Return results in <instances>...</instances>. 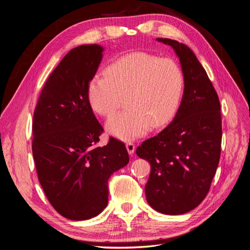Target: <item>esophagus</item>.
Masks as SVG:
<instances>
[{"label": "esophagus", "mask_w": 250, "mask_h": 250, "mask_svg": "<svg viewBox=\"0 0 250 250\" xmlns=\"http://www.w3.org/2000/svg\"><path fill=\"white\" fill-rule=\"evenodd\" d=\"M126 148H127L128 153H129L130 155L134 153L135 146H134V144H133V143H131V142H128V143H126Z\"/></svg>", "instance_id": "1"}]
</instances>
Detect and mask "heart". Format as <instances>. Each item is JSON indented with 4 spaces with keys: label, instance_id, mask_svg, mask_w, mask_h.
Returning <instances> with one entry per match:
<instances>
[{
    "label": "heart",
    "instance_id": "b5f03b06",
    "mask_svg": "<svg viewBox=\"0 0 250 250\" xmlns=\"http://www.w3.org/2000/svg\"><path fill=\"white\" fill-rule=\"evenodd\" d=\"M105 75H96L87 85L92 108L103 117L116 112L126 96L125 110L111 117L107 131L129 141L146 134L151 127L172 122L183 100L186 78L179 63L145 52H132L110 62Z\"/></svg>",
    "mask_w": 250,
    "mask_h": 250
}]
</instances>
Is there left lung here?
I'll return each instance as SVG.
<instances>
[{
  "label": "left lung",
  "mask_w": 250,
  "mask_h": 250,
  "mask_svg": "<svg viewBox=\"0 0 250 250\" xmlns=\"http://www.w3.org/2000/svg\"><path fill=\"white\" fill-rule=\"evenodd\" d=\"M169 44L179 57L186 85L180 107L172 122L156 137L137 148L150 163L145 186L147 202L166 215H181L198 207L208 195L221 153L220 102L206 70L186 44Z\"/></svg>",
  "instance_id": "obj_1"
}]
</instances>
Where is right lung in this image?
<instances>
[{
	"instance_id": "1",
	"label": "right lung",
	"mask_w": 250,
	"mask_h": 250,
	"mask_svg": "<svg viewBox=\"0 0 250 250\" xmlns=\"http://www.w3.org/2000/svg\"><path fill=\"white\" fill-rule=\"evenodd\" d=\"M103 48L82 44L62 58L40 95L32 123L37 176L57 213L70 220L94 218L106 208L108 179L129 155L113 138L98 146L103 127L87 99Z\"/></svg>"
}]
</instances>
